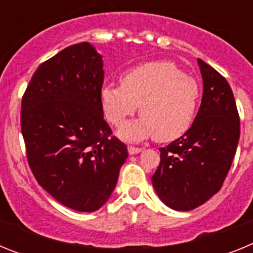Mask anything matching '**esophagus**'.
<instances>
[{
	"instance_id": "esophagus-1",
	"label": "esophagus",
	"mask_w": 253,
	"mask_h": 253,
	"mask_svg": "<svg viewBox=\"0 0 253 253\" xmlns=\"http://www.w3.org/2000/svg\"><path fill=\"white\" fill-rule=\"evenodd\" d=\"M128 152H129V154H137V153H139V152H142V148L129 146L128 147Z\"/></svg>"
}]
</instances>
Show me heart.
<instances>
[{"mask_svg":"<svg viewBox=\"0 0 253 253\" xmlns=\"http://www.w3.org/2000/svg\"><path fill=\"white\" fill-rule=\"evenodd\" d=\"M106 119L120 126L139 107V119L125 124L120 137L139 142L156 135L169 142L186 133L200 102V87L171 62H148L123 75L122 84H105L100 91Z\"/></svg>","mask_w":253,"mask_h":253,"instance_id":"heart-1","label":"heart"}]
</instances>
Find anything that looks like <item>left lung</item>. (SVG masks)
Listing matches in <instances>:
<instances>
[{
  "instance_id": "1",
  "label": "left lung",
  "mask_w": 253,
  "mask_h": 253,
  "mask_svg": "<svg viewBox=\"0 0 253 253\" xmlns=\"http://www.w3.org/2000/svg\"><path fill=\"white\" fill-rule=\"evenodd\" d=\"M203 99L193 125L160 148L161 162L152 184L162 203L189 211L218 193L231 169L240 140V116L224 77L198 59Z\"/></svg>"
}]
</instances>
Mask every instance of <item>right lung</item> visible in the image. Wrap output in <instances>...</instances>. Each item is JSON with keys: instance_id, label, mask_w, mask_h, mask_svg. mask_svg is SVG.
<instances>
[{"instance_id": "add662e5", "label": "right lung", "mask_w": 253, "mask_h": 253, "mask_svg": "<svg viewBox=\"0 0 253 253\" xmlns=\"http://www.w3.org/2000/svg\"><path fill=\"white\" fill-rule=\"evenodd\" d=\"M104 62L92 44H73L42 63L21 102V131L38 184L77 211L113 194L128 148L104 119Z\"/></svg>"}]
</instances>
